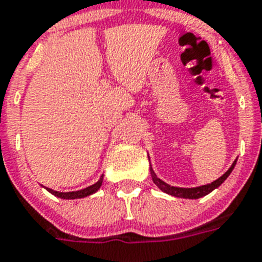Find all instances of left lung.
Segmentation results:
<instances>
[{
  "instance_id": "8db88e82",
  "label": "left lung",
  "mask_w": 262,
  "mask_h": 262,
  "mask_svg": "<svg viewBox=\"0 0 262 262\" xmlns=\"http://www.w3.org/2000/svg\"><path fill=\"white\" fill-rule=\"evenodd\" d=\"M236 161H237V159H235V162L232 163L231 167H229V169L227 170V171L224 172L222 177H220V178H217L216 181L211 182V183H208V185L198 186V187L185 188V187H175V186L167 185L166 182H163L162 179H159L158 177H157V174L154 172L151 165H150V174H151V179H153V182L156 183L157 187H158L161 191H163V192H166V194H169V195H171V196H177V198H185V199H199V198L206 196V195H208L210 192H212L215 188L219 187L223 182L228 178L229 174H231L232 170H233V167H235Z\"/></svg>"
}]
</instances>
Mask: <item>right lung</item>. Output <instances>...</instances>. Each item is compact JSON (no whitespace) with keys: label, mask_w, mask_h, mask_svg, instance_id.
<instances>
[{"label":"right lung","mask_w":262,"mask_h":262,"mask_svg":"<svg viewBox=\"0 0 262 262\" xmlns=\"http://www.w3.org/2000/svg\"><path fill=\"white\" fill-rule=\"evenodd\" d=\"M103 179H104V175H101L99 181H97L96 183H93L92 186H88V187L83 188V190L68 191V192H60V191L51 190V188L49 187H45V188L49 191L50 194L55 195L56 198H62V199H80V198L90 196V195L95 194L96 191H99V188L101 187V185H103Z\"/></svg>","instance_id":"add662e5"}]
</instances>
